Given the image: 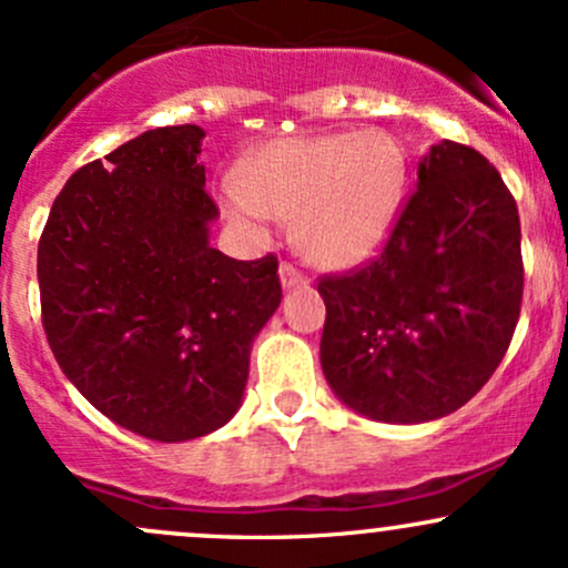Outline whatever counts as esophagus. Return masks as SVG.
I'll use <instances>...</instances> for the list:
<instances>
[{
	"label": "esophagus",
	"mask_w": 568,
	"mask_h": 568,
	"mask_svg": "<svg viewBox=\"0 0 568 568\" xmlns=\"http://www.w3.org/2000/svg\"><path fill=\"white\" fill-rule=\"evenodd\" d=\"M280 283L285 291L298 288V285H307V274H302L294 264H280Z\"/></svg>",
	"instance_id": "1"
}]
</instances>
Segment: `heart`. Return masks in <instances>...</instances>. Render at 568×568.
<instances>
[{
  "mask_svg": "<svg viewBox=\"0 0 568 568\" xmlns=\"http://www.w3.org/2000/svg\"><path fill=\"white\" fill-rule=\"evenodd\" d=\"M407 153L383 129L291 136L245 161L226 210L245 223L294 217L310 264L353 270L383 251L407 193Z\"/></svg>",
  "mask_w": 568,
  "mask_h": 568,
  "instance_id": "obj_1",
  "label": "heart"
}]
</instances>
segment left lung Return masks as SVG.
I'll return each mask as SVG.
<instances>
[{
	"label": "left lung",
	"instance_id": "left-lung-1",
	"mask_svg": "<svg viewBox=\"0 0 568 568\" xmlns=\"http://www.w3.org/2000/svg\"><path fill=\"white\" fill-rule=\"evenodd\" d=\"M383 255L323 277L321 366L334 396L379 423L456 413L513 342L523 298L520 217L475 148L442 140Z\"/></svg>",
	"mask_w": 568,
	"mask_h": 568
}]
</instances>
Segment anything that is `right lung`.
Here are the masks:
<instances>
[{
	"mask_svg": "<svg viewBox=\"0 0 568 568\" xmlns=\"http://www.w3.org/2000/svg\"><path fill=\"white\" fill-rule=\"evenodd\" d=\"M204 129L161 126L91 161L55 196L40 251L42 326L93 407L155 442L236 415L251 347L280 307L277 258L210 245Z\"/></svg>",
	"mask_w": 568,
	"mask_h": 568,
	"instance_id": "right-lung-1",
	"label": "right lung"
}]
</instances>
